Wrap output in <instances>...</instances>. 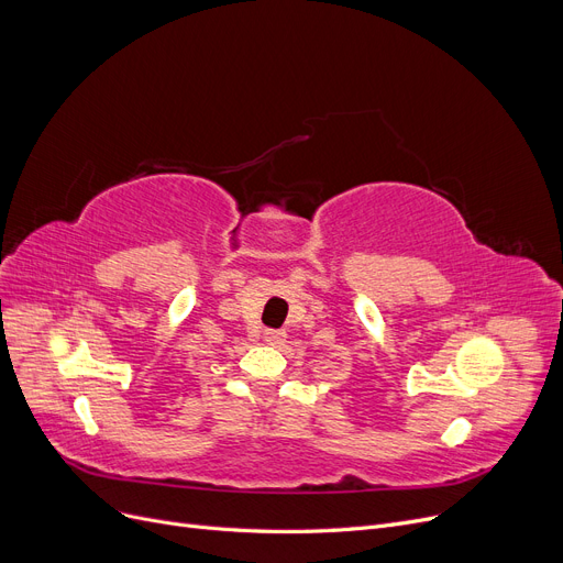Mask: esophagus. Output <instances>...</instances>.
<instances>
[{"label":"esophagus","instance_id":"1","mask_svg":"<svg viewBox=\"0 0 563 563\" xmlns=\"http://www.w3.org/2000/svg\"><path fill=\"white\" fill-rule=\"evenodd\" d=\"M265 341L275 345V347H279V345L286 343V332L284 330H265Z\"/></svg>","mask_w":563,"mask_h":563}]
</instances>
